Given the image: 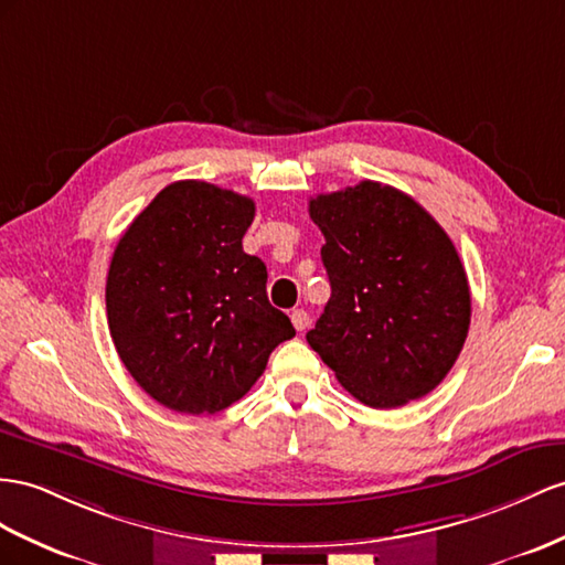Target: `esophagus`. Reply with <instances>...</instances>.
<instances>
[{
	"label": "esophagus",
	"mask_w": 565,
	"mask_h": 565,
	"mask_svg": "<svg viewBox=\"0 0 565 565\" xmlns=\"http://www.w3.org/2000/svg\"><path fill=\"white\" fill-rule=\"evenodd\" d=\"M291 322H294V327H296L298 331H302V329H306V327L310 324V315H308L306 310H294V312H291Z\"/></svg>",
	"instance_id": "obj_1"
}]
</instances>
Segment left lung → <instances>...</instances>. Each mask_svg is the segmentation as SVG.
I'll return each instance as SVG.
<instances>
[{
  "instance_id": "obj_1",
  "label": "left lung",
  "mask_w": 565,
  "mask_h": 565,
  "mask_svg": "<svg viewBox=\"0 0 565 565\" xmlns=\"http://www.w3.org/2000/svg\"><path fill=\"white\" fill-rule=\"evenodd\" d=\"M331 298L308 343L370 408L427 396L458 360L470 286L456 245L417 202L377 181L310 200Z\"/></svg>"
}]
</instances>
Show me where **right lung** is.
<instances>
[{"label": "right lung", "instance_id": "add662e5", "mask_svg": "<svg viewBox=\"0 0 565 565\" xmlns=\"http://www.w3.org/2000/svg\"><path fill=\"white\" fill-rule=\"evenodd\" d=\"M255 202L205 181L159 191L124 231L107 274L111 341L164 408L212 415L250 392L296 337L269 306L267 267L243 253Z\"/></svg>", "mask_w": 565, "mask_h": 565}]
</instances>
